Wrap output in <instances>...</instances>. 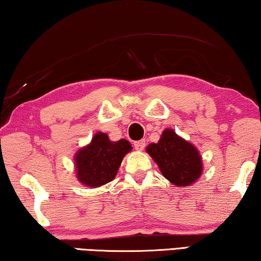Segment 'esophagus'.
Masks as SVG:
<instances>
[{
    "mask_svg": "<svg viewBox=\"0 0 261 261\" xmlns=\"http://www.w3.org/2000/svg\"><path fill=\"white\" fill-rule=\"evenodd\" d=\"M134 147L137 150H143V148L146 147V141L145 140H139V141H135Z\"/></svg>",
    "mask_w": 261,
    "mask_h": 261,
    "instance_id": "obj_1",
    "label": "esophagus"
}]
</instances>
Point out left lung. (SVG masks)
Wrapping results in <instances>:
<instances>
[{
  "mask_svg": "<svg viewBox=\"0 0 261 261\" xmlns=\"http://www.w3.org/2000/svg\"><path fill=\"white\" fill-rule=\"evenodd\" d=\"M146 152L156 162L161 174L177 187L190 186L202 174V158L198 148L171 128L162 132L156 143L147 146Z\"/></svg>",
  "mask_w": 261,
  "mask_h": 261,
  "instance_id": "1",
  "label": "left lung"
}]
</instances>
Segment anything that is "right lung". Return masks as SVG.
<instances>
[{
  "label": "right lung",
  "instance_id": "1",
  "mask_svg": "<svg viewBox=\"0 0 261 261\" xmlns=\"http://www.w3.org/2000/svg\"><path fill=\"white\" fill-rule=\"evenodd\" d=\"M132 150L127 140L111 141L102 132L94 134L88 145L75 153L74 165L79 182L96 188L111 182L118 174L122 159Z\"/></svg>",
  "mask_w": 261,
  "mask_h": 261
}]
</instances>
